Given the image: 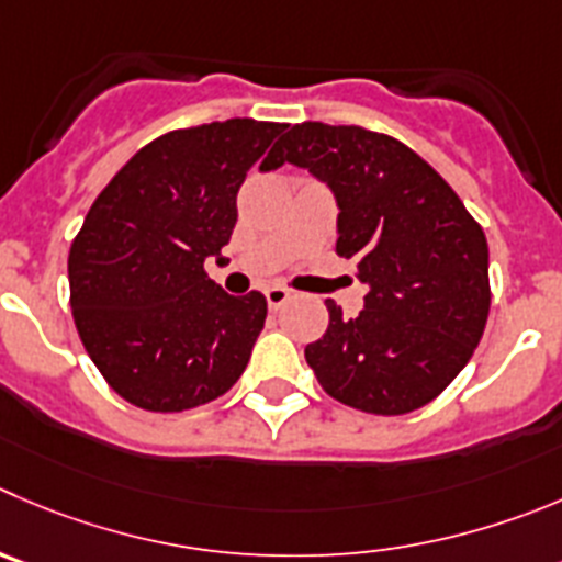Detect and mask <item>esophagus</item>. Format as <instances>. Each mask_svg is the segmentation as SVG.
Segmentation results:
<instances>
[{"mask_svg":"<svg viewBox=\"0 0 562 562\" xmlns=\"http://www.w3.org/2000/svg\"><path fill=\"white\" fill-rule=\"evenodd\" d=\"M265 297H267V306L276 312V308H281L286 301H290L292 292L286 290V286H281V284H272V286H267V290H265Z\"/></svg>","mask_w":562,"mask_h":562,"instance_id":"obj_1","label":"esophagus"}]
</instances>
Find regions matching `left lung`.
<instances>
[{
    "label": "left lung",
    "mask_w": 562,
    "mask_h": 562,
    "mask_svg": "<svg viewBox=\"0 0 562 562\" xmlns=\"http://www.w3.org/2000/svg\"><path fill=\"white\" fill-rule=\"evenodd\" d=\"M284 162L334 190L336 254L367 284L358 317L325 303L328 330L306 347L319 386L367 414L422 408L456 381L485 330L483 228L419 154L364 126H290L261 170Z\"/></svg>",
    "instance_id": "obj_1"
}]
</instances>
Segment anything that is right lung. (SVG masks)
<instances>
[{"mask_svg": "<svg viewBox=\"0 0 562 562\" xmlns=\"http://www.w3.org/2000/svg\"><path fill=\"white\" fill-rule=\"evenodd\" d=\"M286 124L232 117L143 146L90 206L68 254L71 312L126 403L198 408L237 383L265 328L261 292L234 297L204 261L228 245L250 165Z\"/></svg>", "mask_w": 562, "mask_h": 562, "instance_id": "add662e5", "label": "right lung"}]
</instances>
